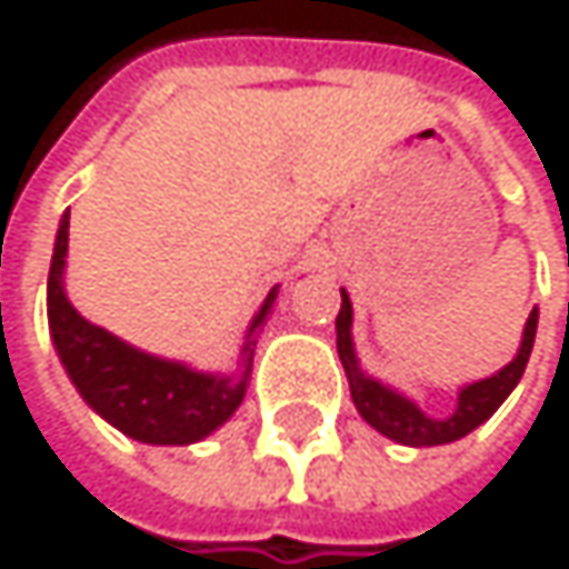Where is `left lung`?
<instances>
[{
  "label": "left lung",
  "mask_w": 569,
  "mask_h": 569,
  "mask_svg": "<svg viewBox=\"0 0 569 569\" xmlns=\"http://www.w3.org/2000/svg\"><path fill=\"white\" fill-rule=\"evenodd\" d=\"M340 313H337V353L340 363L347 371V385H350V398L357 415L368 421L375 431H381L385 438L398 441V445H411V449H431V445H449L466 438L469 431H476L482 421H489L496 415V408L512 395V388L519 385L522 371H526V360H530L533 340H537V320L540 313L533 310L530 320L522 327V340L516 357L499 368L496 375L462 385L459 388V401L456 411L445 415V418H431L418 408V401H411L408 395H401L398 388L371 378L368 371L360 368L357 350H353V307L347 290H340Z\"/></svg>",
  "instance_id": "left-lung-1"
}]
</instances>
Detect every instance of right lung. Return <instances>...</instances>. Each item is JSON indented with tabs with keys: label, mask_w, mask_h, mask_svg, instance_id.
<instances>
[{
	"label": "right lung",
	"mask_w": 569,
	"mask_h": 569,
	"mask_svg": "<svg viewBox=\"0 0 569 569\" xmlns=\"http://www.w3.org/2000/svg\"><path fill=\"white\" fill-rule=\"evenodd\" d=\"M67 249H70V212L60 219L50 279H47V317L57 357L80 398L117 431L144 445H194L222 428L246 398L256 333L266 323L279 287L269 290L256 310L236 371H198L184 360L148 353L110 330L77 313L67 297Z\"/></svg>",
	"instance_id": "1"
}]
</instances>
